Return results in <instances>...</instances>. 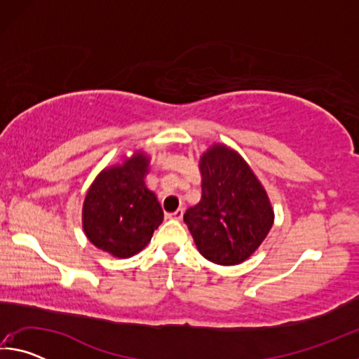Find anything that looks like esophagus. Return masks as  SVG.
Returning <instances> with one entry per match:
<instances>
[{"instance_id": "34e87169", "label": "esophagus", "mask_w": 359, "mask_h": 359, "mask_svg": "<svg viewBox=\"0 0 359 359\" xmlns=\"http://www.w3.org/2000/svg\"><path fill=\"white\" fill-rule=\"evenodd\" d=\"M169 218H174V220H180L182 217H184V209H177L175 212H171V214H168Z\"/></svg>"}]
</instances>
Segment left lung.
<instances>
[{
    "instance_id": "8db88e82",
    "label": "left lung",
    "mask_w": 359,
    "mask_h": 359,
    "mask_svg": "<svg viewBox=\"0 0 359 359\" xmlns=\"http://www.w3.org/2000/svg\"><path fill=\"white\" fill-rule=\"evenodd\" d=\"M203 196L184 222L198 250L215 264L245 261L266 239L274 223L269 198L241 155L214 145L201 156Z\"/></svg>"
}]
</instances>
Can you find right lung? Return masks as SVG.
<instances>
[{
    "label": "right lung",
    "mask_w": 359,
    "mask_h": 359,
    "mask_svg": "<svg viewBox=\"0 0 359 359\" xmlns=\"http://www.w3.org/2000/svg\"><path fill=\"white\" fill-rule=\"evenodd\" d=\"M147 172L149 158L136 154L95 179L82 210L83 231L95 247L130 258L149 244L163 222V210L145 185Z\"/></svg>",
    "instance_id": "1"
}]
</instances>
